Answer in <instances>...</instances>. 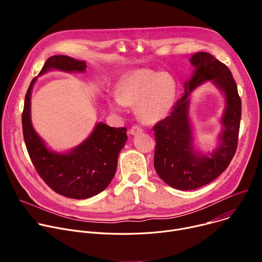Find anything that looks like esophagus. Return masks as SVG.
<instances>
[{
	"instance_id": "obj_1",
	"label": "esophagus",
	"mask_w": 262,
	"mask_h": 262,
	"mask_svg": "<svg viewBox=\"0 0 262 262\" xmlns=\"http://www.w3.org/2000/svg\"><path fill=\"white\" fill-rule=\"evenodd\" d=\"M142 132H143V128H142L141 126H139V125H134V126H132V128L129 129V134H130V135H136V134L142 133Z\"/></svg>"
}]
</instances>
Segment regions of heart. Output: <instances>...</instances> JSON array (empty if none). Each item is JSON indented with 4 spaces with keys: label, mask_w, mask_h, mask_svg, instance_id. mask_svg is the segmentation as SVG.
I'll list each match as a JSON object with an SVG mask.
<instances>
[{
    "label": "heart",
    "mask_w": 262,
    "mask_h": 262,
    "mask_svg": "<svg viewBox=\"0 0 262 262\" xmlns=\"http://www.w3.org/2000/svg\"><path fill=\"white\" fill-rule=\"evenodd\" d=\"M176 94V84L168 72L138 68L126 72L116 86V98L110 107L121 110L122 105H137L138 117L146 123L164 118L170 111Z\"/></svg>",
    "instance_id": "1"
}]
</instances>
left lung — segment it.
I'll list each match as a JSON object with an SVG mask.
<instances>
[{"label": "left lung", "mask_w": 262, "mask_h": 262, "mask_svg": "<svg viewBox=\"0 0 262 262\" xmlns=\"http://www.w3.org/2000/svg\"><path fill=\"white\" fill-rule=\"evenodd\" d=\"M191 63L195 72L184 85L183 96L175 102L170 115L154 126L156 171L167 184L183 191L201 188L227 169L236 152L242 117V100L230 69L205 52L193 55ZM206 80L216 84L227 98L221 143L209 157L197 156L192 149L187 99L189 92Z\"/></svg>", "instance_id": "left-lung-1"}]
</instances>
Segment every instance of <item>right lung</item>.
Segmentation results:
<instances>
[{"label":"right lung","instance_id":"right-lung-1","mask_svg":"<svg viewBox=\"0 0 262 262\" xmlns=\"http://www.w3.org/2000/svg\"><path fill=\"white\" fill-rule=\"evenodd\" d=\"M86 67L84 61L68 56H52L46 61L39 76L53 68L82 72ZM35 80H32L26 93L21 114L23 134L31 162L43 181L60 195L72 199H87L97 195L116 173L119 152L127 140L126 128L111 127L99 122L89 138L70 152H52L31 123L30 97Z\"/></svg>","mask_w":262,"mask_h":262}]
</instances>
